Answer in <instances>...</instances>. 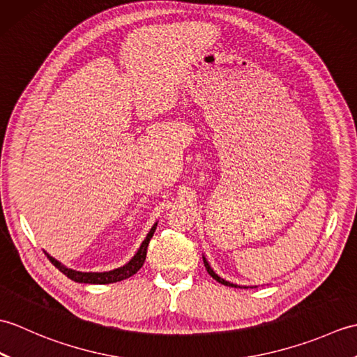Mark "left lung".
I'll use <instances>...</instances> for the list:
<instances>
[{
	"mask_svg": "<svg viewBox=\"0 0 357 357\" xmlns=\"http://www.w3.org/2000/svg\"><path fill=\"white\" fill-rule=\"evenodd\" d=\"M204 265H206V268H207V271H208V275H210L211 278H213V279H216L218 282H221L222 285H227V287H234V288H238V285H234V284H231V282H227V280H224L222 278H219V276L216 275V273H215L213 270H211V267L208 265V262H207L206 257H204Z\"/></svg>",
	"mask_w": 357,
	"mask_h": 357,
	"instance_id": "8db88e82",
	"label": "left lung"
}]
</instances>
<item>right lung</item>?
I'll list each match as a JSON object with an SVG mask.
<instances>
[{"label":"right lung","instance_id":"obj_1","mask_svg":"<svg viewBox=\"0 0 357 357\" xmlns=\"http://www.w3.org/2000/svg\"><path fill=\"white\" fill-rule=\"evenodd\" d=\"M156 225L155 224L153 227H151V230L149 231L147 238L144 239V242L141 244L138 253H136L132 261L126 264L124 267L121 268H116V270H112V271H104V273H82V271H75V270H70L64 267V265L61 262H58L56 259H53L52 256H49L47 253V257L49 261L55 265V267L64 273V275L75 280V282H84V284H112V282H119V280H124V279H128L130 276H133L135 273H138V270L144 265V261H146V256H147V247H149V242L151 239V236H153V233L156 230Z\"/></svg>","mask_w":357,"mask_h":357}]
</instances>
